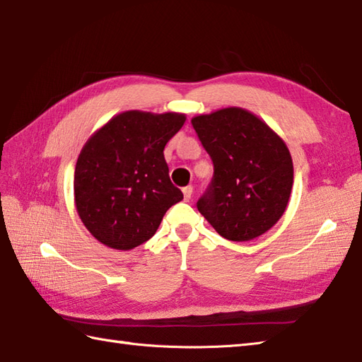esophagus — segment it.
<instances>
[{
    "label": "esophagus",
    "mask_w": 362,
    "mask_h": 362,
    "mask_svg": "<svg viewBox=\"0 0 362 362\" xmlns=\"http://www.w3.org/2000/svg\"><path fill=\"white\" fill-rule=\"evenodd\" d=\"M191 197H192V187H185L183 188V199L185 200H191Z\"/></svg>",
    "instance_id": "esophagus-1"
}]
</instances>
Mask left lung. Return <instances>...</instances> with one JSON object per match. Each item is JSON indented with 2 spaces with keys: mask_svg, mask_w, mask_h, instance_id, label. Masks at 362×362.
<instances>
[{
  "mask_svg": "<svg viewBox=\"0 0 362 362\" xmlns=\"http://www.w3.org/2000/svg\"><path fill=\"white\" fill-rule=\"evenodd\" d=\"M214 165L197 209L222 238L247 242L281 219L293 187V160L285 141L257 115L223 107L191 119Z\"/></svg>",
  "mask_w": 362,
  "mask_h": 362,
  "instance_id": "8db88e82",
  "label": "left lung"
}]
</instances>
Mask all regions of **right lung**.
Returning a JSON list of instances; mask_svg holds the SVG:
<instances>
[{
    "mask_svg": "<svg viewBox=\"0 0 362 362\" xmlns=\"http://www.w3.org/2000/svg\"><path fill=\"white\" fill-rule=\"evenodd\" d=\"M187 115L124 111L97 129L75 165L74 197L88 231L128 251L154 236L165 213L183 199L163 149Z\"/></svg>",
    "mask_w": 362,
    "mask_h": 362,
    "instance_id": "obj_1",
    "label": "right lung"
}]
</instances>
